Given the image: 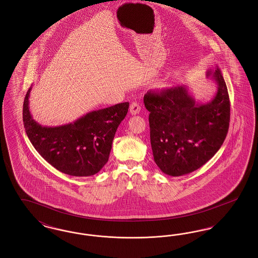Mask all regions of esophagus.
<instances>
[{
  "instance_id": "1",
  "label": "esophagus",
  "mask_w": 258,
  "mask_h": 258,
  "mask_svg": "<svg viewBox=\"0 0 258 258\" xmlns=\"http://www.w3.org/2000/svg\"><path fill=\"white\" fill-rule=\"evenodd\" d=\"M140 109H141V107H140L139 103L136 102V101L133 102V103L131 104V106H130V111H131V113H132L133 115L138 114V113L140 112Z\"/></svg>"
}]
</instances>
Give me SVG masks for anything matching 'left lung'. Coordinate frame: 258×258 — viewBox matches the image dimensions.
<instances>
[{
  "instance_id": "1",
  "label": "left lung",
  "mask_w": 258,
  "mask_h": 258,
  "mask_svg": "<svg viewBox=\"0 0 258 258\" xmlns=\"http://www.w3.org/2000/svg\"><path fill=\"white\" fill-rule=\"evenodd\" d=\"M217 83L214 98L200 103L186 86L148 92L150 138L155 162L161 171L178 177L195 171L221 147L229 127L230 101L221 70L207 71Z\"/></svg>"
}]
</instances>
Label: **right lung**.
<instances>
[{"label": "right lung", "mask_w": 258, "mask_h": 258, "mask_svg": "<svg viewBox=\"0 0 258 258\" xmlns=\"http://www.w3.org/2000/svg\"><path fill=\"white\" fill-rule=\"evenodd\" d=\"M29 88L23 104V122L28 138L38 154L57 170L87 177L97 174L108 161L119 124L127 114L128 102L92 111L74 123L43 126L30 112Z\"/></svg>", "instance_id": "add662e5"}]
</instances>
